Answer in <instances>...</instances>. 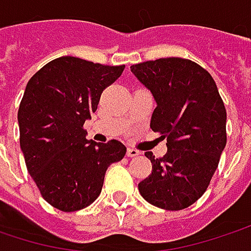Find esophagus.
I'll list each match as a JSON object with an SVG mask.
<instances>
[{
    "label": "esophagus",
    "instance_id": "34e87169",
    "mask_svg": "<svg viewBox=\"0 0 251 251\" xmlns=\"http://www.w3.org/2000/svg\"><path fill=\"white\" fill-rule=\"evenodd\" d=\"M126 155L129 156V157H135V156L140 155V152L138 149H133V148H127V151H126Z\"/></svg>",
    "mask_w": 251,
    "mask_h": 251
}]
</instances>
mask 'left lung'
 <instances>
[{"label": "left lung", "mask_w": 251, "mask_h": 251, "mask_svg": "<svg viewBox=\"0 0 251 251\" xmlns=\"http://www.w3.org/2000/svg\"><path fill=\"white\" fill-rule=\"evenodd\" d=\"M130 71L155 98L153 132L168 140V152L152 162L139 183L143 199L165 210H182L206 192L226 146V108L212 75L183 58H159Z\"/></svg>", "instance_id": "1"}]
</instances>
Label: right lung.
Wrapping results in <instances>:
<instances>
[{"mask_svg": "<svg viewBox=\"0 0 251 251\" xmlns=\"http://www.w3.org/2000/svg\"><path fill=\"white\" fill-rule=\"evenodd\" d=\"M124 69L61 56L26 83L18 109L20 145L42 198L58 210L76 212L94 203L106 169L125 156L122 142L96 143L83 129L103 89Z\"/></svg>", "mask_w": 251, "mask_h": 251, "instance_id": "right-lung-1", "label": "right lung"}]
</instances>
